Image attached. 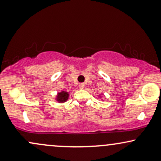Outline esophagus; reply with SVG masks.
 <instances>
[{
  "mask_svg": "<svg viewBox=\"0 0 161 161\" xmlns=\"http://www.w3.org/2000/svg\"><path fill=\"white\" fill-rule=\"evenodd\" d=\"M79 88L82 89V88H85V84L84 83H80V84L79 85Z\"/></svg>",
  "mask_w": 161,
  "mask_h": 161,
  "instance_id": "1",
  "label": "esophagus"
}]
</instances>
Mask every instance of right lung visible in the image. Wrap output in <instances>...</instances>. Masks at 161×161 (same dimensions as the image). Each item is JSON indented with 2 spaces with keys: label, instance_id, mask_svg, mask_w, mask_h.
I'll return each mask as SVG.
<instances>
[{
  "label": "right lung",
  "instance_id": "right-lung-1",
  "mask_svg": "<svg viewBox=\"0 0 161 161\" xmlns=\"http://www.w3.org/2000/svg\"><path fill=\"white\" fill-rule=\"evenodd\" d=\"M68 96H69V95H68L67 92H60V93L58 94V96H57V101H58L59 102H64V101L67 100Z\"/></svg>",
  "mask_w": 161,
  "mask_h": 161
}]
</instances>
